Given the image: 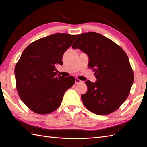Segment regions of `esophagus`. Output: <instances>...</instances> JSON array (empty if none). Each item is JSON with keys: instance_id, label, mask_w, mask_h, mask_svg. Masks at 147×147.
<instances>
[{"instance_id": "1", "label": "esophagus", "mask_w": 147, "mask_h": 147, "mask_svg": "<svg viewBox=\"0 0 147 147\" xmlns=\"http://www.w3.org/2000/svg\"><path fill=\"white\" fill-rule=\"evenodd\" d=\"M82 82H83L81 81L80 80H79L78 78H75V84H78V83H82Z\"/></svg>"}]
</instances>
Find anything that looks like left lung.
I'll return each instance as SVG.
<instances>
[{"mask_svg": "<svg viewBox=\"0 0 147 147\" xmlns=\"http://www.w3.org/2000/svg\"><path fill=\"white\" fill-rule=\"evenodd\" d=\"M72 48L87 54L88 67L97 79L95 83L85 82L88 91L81 96L84 105L99 115L115 112L127 98L134 82L126 53L110 39L94 32L78 35Z\"/></svg>", "mask_w": 147, "mask_h": 147, "instance_id": "obj_1", "label": "left lung"}]
</instances>
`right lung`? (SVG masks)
<instances>
[{
	"mask_svg": "<svg viewBox=\"0 0 147 147\" xmlns=\"http://www.w3.org/2000/svg\"><path fill=\"white\" fill-rule=\"evenodd\" d=\"M77 35L52 34L31 43L22 53L15 68L16 85L21 100L32 112L48 114L60 106L65 92L75 83L74 77L57 75L64 52Z\"/></svg>",
	"mask_w": 147,
	"mask_h": 147,
	"instance_id": "add662e5",
	"label": "right lung"
}]
</instances>
